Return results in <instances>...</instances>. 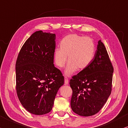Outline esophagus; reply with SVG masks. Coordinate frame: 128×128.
I'll return each mask as SVG.
<instances>
[{"instance_id":"esophagus-1","label":"esophagus","mask_w":128,"mask_h":128,"mask_svg":"<svg viewBox=\"0 0 128 128\" xmlns=\"http://www.w3.org/2000/svg\"><path fill=\"white\" fill-rule=\"evenodd\" d=\"M64 83H65V84H68L69 83V80H68V79L67 77H66V76H65L64 78Z\"/></svg>"}]
</instances>
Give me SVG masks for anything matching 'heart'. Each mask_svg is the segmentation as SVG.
I'll list each match as a JSON object with an SVG mask.
<instances>
[{
    "mask_svg": "<svg viewBox=\"0 0 128 128\" xmlns=\"http://www.w3.org/2000/svg\"><path fill=\"white\" fill-rule=\"evenodd\" d=\"M95 52L96 47L91 38L69 34L62 39L60 48L54 50V60L57 66L62 68L66 63L68 56L69 62L65 74L70 76L77 69L82 70L87 68L94 59Z\"/></svg>",
    "mask_w": 128,
    "mask_h": 128,
    "instance_id": "1",
    "label": "heart"
}]
</instances>
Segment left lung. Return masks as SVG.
Returning a JSON list of instances; mask_svg holds the SVG:
<instances>
[{"mask_svg":"<svg viewBox=\"0 0 128 128\" xmlns=\"http://www.w3.org/2000/svg\"><path fill=\"white\" fill-rule=\"evenodd\" d=\"M113 72L105 46L99 40L91 63L70 80L73 90L70 106L73 112L90 116L102 108L111 94Z\"/></svg>","mask_w":128,"mask_h":128,"instance_id":"8db88e82","label":"left lung"}]
</instances>
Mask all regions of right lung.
Returning a JSON list of instances; mask_svg holds the SVG:
<instances>
[{
  "mask_svg": "<svg viewBox=\"0 0 128 128\" xmlns=\"http://www.w3.org/2000/svg\"><path fill=\"white\" fill-rule=\"evenodd\" d=\"M55 34L34 33L20 49L16 64V90L24 108L34 115L50 112L64 78L54 64Z\"/></svg>",
  "mask_w": 128,
  "mask_h": 128,
  "instance_id": "add662e5",
  "label": "right lung"
}]
</instances>
